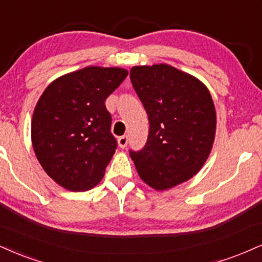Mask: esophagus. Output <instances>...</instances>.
Wrapping results in <instances>:
<instances>
[{"instance_id":"34e87169","label":"esophagus","mask_w":262,"mask_h":262,"mask_svg":"<svg viewBox=\"0 0 262 262\" xmlns=\"http://www.w3.org/2000/svg\"><path fill=\"white\" fill-rule=\"evenodd\" d=\"M128 144V135H123V137L118 138V145L121 149H124Z\"/></svg>"}]
</instances>
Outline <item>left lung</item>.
I'll use <instances>...</instances> for the list:
<instances>
[{
	"instance_id": "1",
	"label": "left lung",
	"mask_w": 262,
	"mask_h": 262,
	"mask_svg": "<svg viewBox=\"0 0 262 262\" xmlns=\"http://www.w3.org/2000/svg\"><path fill=\"white\" fill-rule=\"evenodd\" d=\"M130 80L149 117V135L129 150L140 178L156 190L190 179L209 157L216 111L205 85L168 64L137 66Z\"/></svg>"
}]
</instances>
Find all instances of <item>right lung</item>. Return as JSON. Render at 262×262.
<instances>
[{"instance_id":"right-lung-1","label":"right lung","mask_w":262,"mask_h":262,"mask_svg":"<svg viewBox=\"0 0 262 262\" xmlns=\"http://www.w3.org/2000/svg\"><path fill=\"white\" fill-rule=\"evenodd\" d=\"M123 68L86 67L52 81L37 101L31 122L35 155L63 188H93L117 149L105 101L127 78Z\"/></svg>"}]
</instances>
